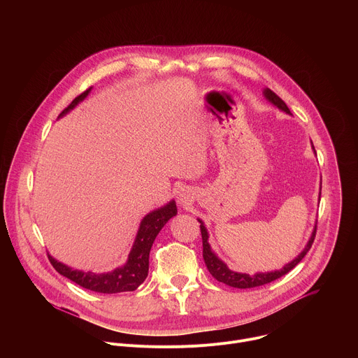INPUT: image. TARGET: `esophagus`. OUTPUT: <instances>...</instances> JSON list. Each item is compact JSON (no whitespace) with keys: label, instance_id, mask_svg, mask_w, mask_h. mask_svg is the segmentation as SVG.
<instances>
[{"label":"esophagus","instance_id":"esophagus-1","mask_svg":"<svg viewBox=\"0 0 358 358\" xmlns=\"http://www.w3.org/2000/svg\"><path fill=\"white\" fill-rule=\"evenodd\" d=\"M177 202L180 203V206H182V207L189 206V203L192 202V192H191V189L187 188V187H180L178 191H177Z\"/></svg>","mask_w":358,"mask_h":358}]
</instances>
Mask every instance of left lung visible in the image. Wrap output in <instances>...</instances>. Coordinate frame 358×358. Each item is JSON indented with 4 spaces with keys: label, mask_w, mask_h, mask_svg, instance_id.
Masks as SVG:
<instances>
[{
    "label": "left lung",
    "mask_w": 358,
    "mask_h": 358,
    "mask_svg": "<svg viewBox=\"0 0 358 358\" xmlns=\"http://www.w3.org/2000/svg\"><path fill=\"white\" fill-rule=\"evenodd\" d=\"M264 94L265 97L271 101L272 105H275L278 109L286 112L287 115H292L289 108L286 106L285 101L275 93L272 92L271 89H264ZM315 150V147H313ZM198 222L201 224L199 228H201V235H202V257H203V262H206L207 265V269L210 271V273L218 280V282H222L231 287H238V289H249V287H257V286H262V285H266V283H271L279 278H282L283 275H286L287 272H290L304 257L306 253H308L312 248V243L315 241V236H316V231H317V222L315 225V229L312 232V236L308 242V245L304 246V249L297 255V257L286 264L282 269L279 271H272V272H259V273H255V275H248V273H239V272H234L231 271L218 257L213 252L210 243H208V231L206 228V225H203V222L201 220H198Z\"/></svg>",
    "instance_id": "8db88e82"
}]
</instances>
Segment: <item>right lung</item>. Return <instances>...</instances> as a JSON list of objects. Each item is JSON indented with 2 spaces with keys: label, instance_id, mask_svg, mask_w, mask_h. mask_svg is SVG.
<instances>
[{
  "label": "right lung",
  "instance_id": "right-lung-1",
  "mask_svg": "<svg viewBox=\"0 0 358 358\" xmlns=\"http://www.w3.org/2000/svg\"><path fill=\"white\" fill-rule=\"evenodd\" d=\"M90 89L92 87L80 93L78 97H75L72 100V103L59 115V117L71 112L79 101H82L90 93ZM176 215H177L176 201H170L164 207L148 213L140 222V228L137 231L133 248L129 253L127 262L122 268L115 269L113 272L94 273V272H83V271L72 269L58 262L57 259H54L50 255H48L49 262L52 264V266L58 273H61L62 276L71 279L72 282L92 292L108 293V294L120 293V292H133L145 280L148 275V255H150L152 242H155L162 228Z\"/></svg>",
  "mask_w": 358,
  "mask_h": 358
}]
</instances>
